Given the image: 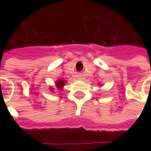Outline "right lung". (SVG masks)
Instances as JSON below:
<instances>
[{
  "label": "right lung",
  "instance_id": "add662e5",
  "mask_svg": "<svg viewBox=\"0 0 151 151\" xmlns=\"http://www.w3.org/2000/svg\"><path fill=\"white\" fill-rule=\"evenodd\" d=\"M64 82H65V81H62V80H60V81H58L57 82V87H59V88H62L63 85H64Z\"/></svg>",
  "mask_w": 151,
  "mask_h": 151
}]
</instances>
